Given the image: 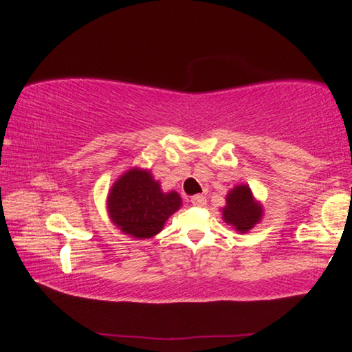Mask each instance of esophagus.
I'll list each match as a JSON object with an SVG mask.
<instances>
[{
	"mask_svg": "<svg viewBox=\"0 0 352 352\" xmlns=\"http://www.w3.org/2000/svg\"><path fill=\"white\" fill-rule=\"evenodd\" d=\"M190 203H192L194 206H204V204H206V197L197 194L190 198Z\"/></svg>",
	"mask_w": 352,
	"mask_h": 352,
	"instance_id": "34e87169",
	"label": "esophagus"
}]
</instances>
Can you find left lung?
<instances>
[{"label": "left lung", "instance_id": "obj_1", "mask_svg": "<svg viewBox=\"0 0 352 352\" xmlns=\"http://www.w3.org/2000/svg\"><path fill=\"white\" fill-rule=\"evenodd\" d=\"M223 220L240 234L252 229L263 217V208L255 201L252 190L246 184H239L226 195V206L221 209Z\"/></svg>", "mask_w": 352, "mask_h": 352}]
</instances>
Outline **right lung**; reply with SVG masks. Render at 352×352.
Masks as SVG:
<instances>
[{"mask_svg": "<svg viewBox=\"0 0 352 352\" xmlns=\"http://www.w3.org/2000/svg\"><path fill=\"white\" fill-rule=\"evenodd\" d=\"M182 206L175 190L163 192L149 170L133 168L111 188L107 210L115 226L135 239H151Z\"/></svg>", "mask_w": 352, "mask_h": 352, "instance_id": "1", "label": "right lung"}]
</instances>
